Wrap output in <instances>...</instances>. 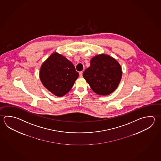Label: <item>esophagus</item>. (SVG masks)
<instances>
[{"label": "esophagus", "mask_w": 161, "mask_h": 161, "mask_svg": "<svg viewBox=\"0 0 161 161\" xmlns=\"http://www.w3.org/2000/svg\"><path fill=\"white\" fill-rule=\"evenodd\" d=\"M82 73H83V72H82V71H81V72H80V73H79V76H80V77H82Z\"/></svg>", "instance_id": "obj_1"}]
</instances>
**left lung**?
Instances as JSON below:
<instances>
[{"label": "left lung", "mask_w": 161, "mask_h": 161, "mask_svg": "<svg viewBox=\"0 0 161 161\" xmlns=\"http://www.w3.org/2000/svg\"><path fill=\"white\" fill-rule=\"evenodd\" d=\"M90 63L83 77L93 91L102 96L113 93L121 80V67L118 61L109 55L101 54L92 58Z\"/></svg>", "instance_id": "obj_1"}]
</instances>
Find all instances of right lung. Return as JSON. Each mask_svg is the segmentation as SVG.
<instances>
[{"instance_id":"add662e5","label":"right lung","mask_w":161,"mask_h":161,"mask_svg":"<svg viewBox=\"0 0 161 161\" xmlns=\"http://www.w3.org/2000/svg\"><path fill=\"white\" fill-rule=\"evenodd\" d=\"M79 75L73 64L57 52L52 53L42 63L40 70L42 85L58 97L69 91Z\"/></svg>"}]
</instances>
